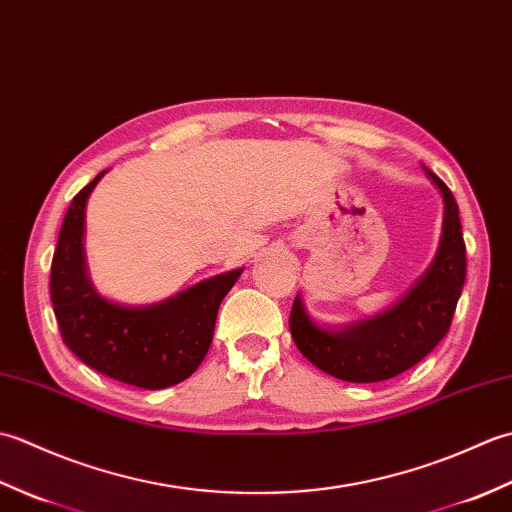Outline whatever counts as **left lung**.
Listing matches in <instances>:
<instances>
[{
    "label": "left lung",
    "instance_id": "obj_1",
    "mask_svg": "<svg viewBox=\"0 0 512 512\" xmlns=\"http://www.w3.org/2000/svg\"><path fill=\"white\" fill-rule=\"evenodd\" d=\"M444 202L438 253L416 284L394 306L361 321L321 325L301 295L290 312V332L299 352L321 372L347 383H378L420 363L449 332L466 279V248L453 193L436 173L422 167Z\"/></svg>",
    "mask_w": 512,
    "mask_h": 512
}]
</instances>
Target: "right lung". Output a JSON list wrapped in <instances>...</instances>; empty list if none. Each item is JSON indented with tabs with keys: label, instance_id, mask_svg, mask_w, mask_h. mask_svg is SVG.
Instances as JSON below:
<instances>
[{
	"label": "right lung",
	"instance_id": "obj_1",
	"mask_svg": "<svg viewBox=\"0 0 512 512\" xmlns=\"http://www.w3.org/2000/svg\"><path fill=\"white\" fill-rule=\"evenodd\" d=\"M107 171L74 195L50 270L61 339L81 361L121 383L165 389L182 383L209 352L217 310L244 268L204 279L165 301L123 306L103 297L85 262V206Z\"/></svg>",
	"mask_w": 512,
	"mask_h": 512
}]
</instances>
